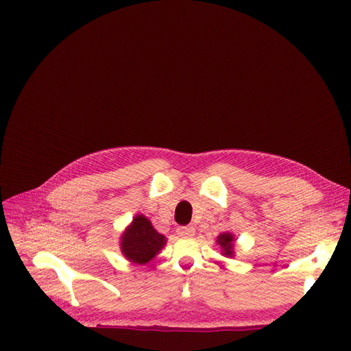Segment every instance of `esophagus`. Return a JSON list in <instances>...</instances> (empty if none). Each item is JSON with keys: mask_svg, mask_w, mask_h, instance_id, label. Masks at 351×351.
Wrapping results in <instances>:
<instances>
[{"mask_svg": "<svg viewBox=\"0 0 351 351\" xmlns=\"http://www.w3.org/2000/svg\"><path fill=\"white\" fill-rule=\"evenodd\" d=\"M177 234L180 237H192L195 234V228L193 227H178Z\"/></svg>", "mask_w": 351, "mask_h": 351, "instance_id": "esophagus-1", "label": "esophagus"}]
</instances>
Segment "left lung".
I'll use <instances>...</instances> for the list:
<instances>
[{
    "label": "left lung",
    "mask_w": 351,
    "mask_h": 351,
    "mask_svg": "<svg viewBox=\"0 0 351 351\" xmlns=\"http://www.w3.org/2000/svg\"><path fill=\"white\" fill-rule=\"evenodd\" d=\"M218 243L221 244V247L224 249V254L227 256H231L232 254V236L231 234H221L218 237Z\"/></svg>",
    "instance_id": "obj_1"
}]
</instances>
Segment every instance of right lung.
Returning <instances> with one entry per match:
<instances>
[{
	"mask_svg": "<svg viewBox=\"0 0 351 351\" xmlns=\"http://www.w3.org/2000/svg\"><path fill=\"white\" fill-rule=\"evenodd\" d=\"M165 244V237L152 227L151 221L137 215L121 237V250L127 259L136 263H147Z\"/></svg>",
	"mask_w": 351,
	"mask_h": 351,
	"instance_id": "add662e5",
	"label": "right lung"
}]
</instances>
